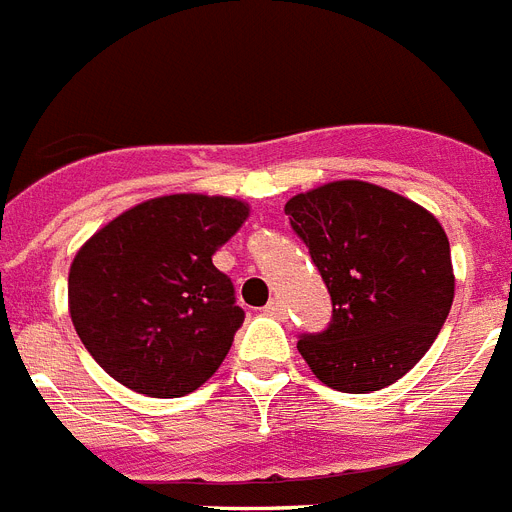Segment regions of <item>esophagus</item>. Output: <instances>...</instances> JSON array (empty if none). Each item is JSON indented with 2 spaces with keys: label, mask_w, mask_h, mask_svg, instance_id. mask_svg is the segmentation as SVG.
Segmentation results:
<instances>
[{
  "label": "esophagus",
  "mask_w": 512,
  "mask_h": 512,
  "mask_svg": "<svg viewBox=\"0 0 512 512\" xmlns=\"http://www.w3.org/2000/svg\"><path fill=\"white\" fill-rule=\"evenodd\" d=\"M264 312L269 314V317H282L285 314V306H282V301H277V298H272L267 306H264Z\"/></svg>",
  "instance_id": "esophagus-1"
}]
</instances>
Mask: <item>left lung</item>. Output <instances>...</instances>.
<instances>
[{
	"label": "left lung",
	"instance_id": "obj_1",
	"mask_svg": "<svg viewBox=\"0 0 512 512\" xmlns=\"http://www.w3.org/2000/svg\"><path fill=\"white\" fill-rule=\"evenodd\" d=\"M333 298V322L298 351L325 386L370 394L418 365L455 298L439 219L380 185L338 179L285 203Z\"/></svg>",
	"mask_w": 512,
	"mask_h": 512
}]
</instances>
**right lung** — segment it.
Returning <instances> with one entry per match:
<instances>
[{"label":"right lung","instance_id":"right-lung-1","mask_svg":"<svg viewBox=\"0 0 512 512\" xmlns=\"http://www.w3.org/2000/svg\"><path fill=\"white\" fill-rule=\"evenodd\" d=\"M248 214L245 200L177 192L137 203L81 245L68 312L110 378L174 399L219 370L245 314L211 259Z\"/></svg>","mask_w":512,"mask_h":512}]
</instances>
